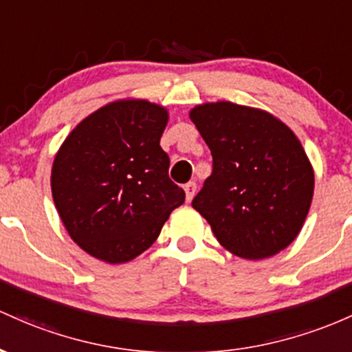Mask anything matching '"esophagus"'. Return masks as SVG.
<instances>
[{"mask_svg":"<svg viewBox=\"0 0 352 352\" xmlns=\"http://www.w3.org/2000/svg\"><path fill=\"white\" fill-rule=\"evenodd\" d=\"M184 191H186V201L188 203H191V199L195 197L196 191H197V186L195 181H189L188 184H184Z\"/></svg>","mask_w":352,"mask_h":352,"instance_id":"obj_1","label":"esophagus"}]
</instances>
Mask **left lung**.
Returning a JSON list of instances; mask_svg holds the SVG:
<instances>
[{"mask_svg":"<svg viewBox=\"0 0 352 352\" xmlns=\"http://www.w3.org/2000/svg\"><path fill=\"white\" fill-rule=\"evenodd\" d=\"M189 118L212 155V173L192 208L221 246L251 261L289 246L314 195V169L293 129L231 101L197 104Z\"/></svg>","mask_w":352,"mask_h":352,"instance_id":"obj_1","label":"left lung"}]
</instances>
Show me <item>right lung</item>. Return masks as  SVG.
<instances>
[{
    "mask_svg": "<svg viewBox=\"0 0 352 352\" xmlns=\"http://www.w3.org/2000/svg\"><path fill=\"white\" fill-rule=\"evenodd\" d=\"M168 109L118 100L86 116L51 168L54 206L71 239L93 258L128 263L151 246L184 191L160 146Z\"/></svg>",
    "mask_w": 352,
    "mask_h": 352,
    "instance_id": "1",
    "label": "right lung"
}]
</instances>
